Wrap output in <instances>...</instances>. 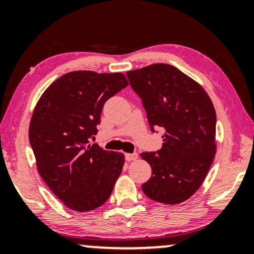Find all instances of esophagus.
Returning <instances> with one entry per match:
<instances>
[{
  "instance_id": "34e87169",
  "label": "esophagus",
  "mask_w": 254,
  "mask_h": 254,
  "mask_svg": "<svg viewBox=\"0 0 254 254\" xmlns=\"http://www.w3.org/2000/svg\"><path fill=\"white\" fill-rule=\"evenodd\" d=\"M125 157H126V161H128V162L136 161V159H137V154H126V155H125Z\"/></svg>"
}]
</instances>
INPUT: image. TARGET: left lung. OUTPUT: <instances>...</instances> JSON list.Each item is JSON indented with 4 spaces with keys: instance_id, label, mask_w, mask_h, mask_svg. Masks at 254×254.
Returning <instances> with one entry per match:
<instances>
[{
    "instance_id": "1",
    "label": "left lung",
    "mask_w": 254,
    "mask_h": 254,
    "mask_svg": "<svg viewBox=\"0 0 254 254\" xmlns=\"http://www.w3.org/2000/svg\"><path fill=\"white\" fill-rule=\"evenodd\" d=\"M148 123L165 129L157 152H142L152 175L142 185L148 197L182 203L202 185L216 154V112L202 86L178 68L154 64L127 71Z\"/></svg>"
}]
</instances>
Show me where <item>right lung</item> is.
<instances>
[{
	"label": "right lung",
	"mask_w": 254,
	"mask_h": 254,
	"mask_svg": "<svg viewBox=\"0 0 254 254\" xmlns=\"http://www.w3.org/2000/svg\"><path fill=\"white\" fill-rule=\"evenodd\" d=\"M127 85L121 72L70 71L52 83L34 107L29 138L37 170L69 209L102 206L123 171L124 154L104 150L89 138L97 134L106 100Z\"/></svg>",
	"instance_id": "right-lung-1"
}]
</instances>
